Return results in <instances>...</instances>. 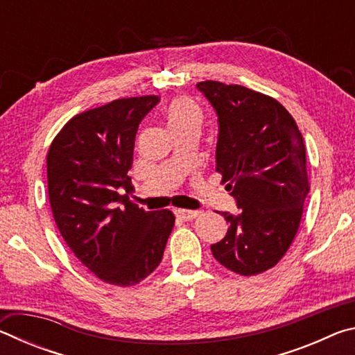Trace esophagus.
I'll use <instances>...</instances> for the list:
<instances>
[{"mask_svg":"<svg viewBox=\"0 0 355 355\" xmlns=\"http://www.w3.org/2000/svg\"><path fill=\"white\" fill-rule=\"evenodd\" d=\"M173 213H175L177 218L182 220H191L199 216V211H194V209H183V208H175L173 209Z\"/></svg>","mask_w":355,"mask_h":355,"instance_id":"34e87169","label":"esophagus"}]
</instances>
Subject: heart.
<instances>
[{
    "label": "heart",
    "instance_id": "obj_1",
    "mask_svg": "<svg viewBox=\"0 0 355 355\" xmlns=\"http://www.w3.org/2000/svg\"><path fill=\"white\" fill-rule=\"evenodd\" d=\"M166 117L172 130L188 127V125H197L200 127L202 123V111L197 106L196 101L188 97L173 98L166 110Z\"/></svg>",
    "mask_w": 355,
    "mask_h": 355
}]
</instances>
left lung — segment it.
I'll list each match as a JSON object with an SVG mask.
<instances>
[{
	"mask_svg": "<svg viewBox=\"0 0 355 355\" xmlns=\"http://www.w3.org/2000/svg\"><path fill=\"white\" fill-rule=\"evenodd\" d=\"M218 114L216 171L236 200L224 239L211 245L239 275L274 268L290 249L310 191L302 135L277 100L238 84L197 83Z\"/></svg>",
	"mask_w": 355,
	"mask_h": 355,
	"instance_id": "8db88e82",
	"label": "left lung"
}]
</instances>
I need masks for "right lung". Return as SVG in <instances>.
Wrapping results in <instances>:
<instances>
[{
    "label": "right lung",
    "mask_w": 355,
    "mask_h": 355,
    "mask_svg": "<svg viewBox=\"0 0 355 355\" xmlns=\"http://www.w3.org/2000/svg\"><path fill=\"white\" fill-rule=\"evenodd\" d=\"M158 101L156 95L119 98L76 114L46 155L59 232L78 260L111 285L131 286L152 274L175 224L169 209L146 211L128 200L137 128Z\"/></svg>",
    "instance_id": "obj_1"
}]
</instances>
